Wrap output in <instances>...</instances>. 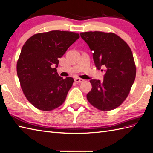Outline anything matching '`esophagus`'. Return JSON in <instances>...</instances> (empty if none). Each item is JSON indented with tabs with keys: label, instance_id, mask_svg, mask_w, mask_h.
Masks as SVG:
<instances>
[{
	"label": "esophagus",
	"instance_id": "esophagus-1",
	"mask_svg": "<svg viewBox=\"0 0 153 153\" xmlns=\"http://www.w3.org/2000/svg\"><path fill=\"white\" fill-rule=\"evenodd\" d=\"M74 81H75V82H76V83H79V82H83L84 80L82 79H80V78L76 77V78H75V79H74Z\"/></svg>",
	"mask_w": 153,
	"mask_h": 153
}]
</instances>
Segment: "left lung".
I'll return each instance as SVG.
<instances>
[{"label":"left lung","instance_id":"1","mask_svg":"<svg viewBox=\"0 0 153 153\" xmlns=\"http://www.w3.org/2000/svg\"><path fill=\"white\" fill-rule=\"evenodd\" d=\"M80 35L93 51L97 69L106 67L103 81L90 80L92 88L87 100L100 111L113 110L126 99L135 79L136 67L131 50L113 33L89 31Z\"/></svg>","mask_w":153,"mask_h":153}]
</instances>
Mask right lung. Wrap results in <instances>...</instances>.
<instances>
[{
  "label": "right lung",
  "mask_w": 153,
  "mask_h": 153,
  "mask_svg": "<svg viewBox=\"0 0 153 153\" xmlns=\"http://www.w3.org/2000/svg\"><path fill=\"white\" fill-rule=\"evenodd\" d=\"M79 37L74 32L51 30L35 34L23 46L17 74L25 96L38 109L52 111L65 101L74 80L59 76L56 67L58 58Z\"/></svg>",
  "instance_id": "obj_1"
}]
</instances>
